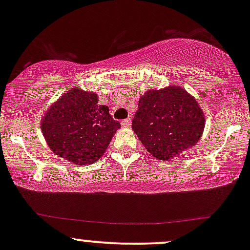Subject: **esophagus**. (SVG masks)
Masks as SVG:
<instances>
[{
	"label": "esophagus",
	"mask_w": 250,
	"mask_h": 250,
	"mask_svg": "<svg viewBox=\"0 0 250 250\" xmlns=\"http://www.w3.org/2000/svg\"><path fill=\"white\" fill-rule=\"evenodd\" d=\"M122 126H123V127H130V126H131V118H127V119L123 120Z\"/></svg>",
	"instance_id": "esophagus-1"
}]
</instances>
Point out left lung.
<instances>
[{
    "label": "left lung",
    "mask_w": 250,
    "mask_h": 250,
    "mask_svg": "<svg viewBox=\"0 0 250 250\" xmlns=\"http://www.w3.org/2000/svg\"><path fill=\"white\" fill-rule=\"evenodd\" d=\"M205 128L198 101L180 85L150 89L141 96L132 130L150 155L173 161L192 149Z\"/></svg>",
    "instance_id": "1"
}]
</instances>
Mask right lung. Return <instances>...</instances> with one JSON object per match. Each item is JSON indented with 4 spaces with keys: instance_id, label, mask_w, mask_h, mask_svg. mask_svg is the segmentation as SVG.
Masks as SVG:
<instances>
[{
    "instance_id": "obj_1",
    "label": "right lung",
    "mask_w": 250,
    "mask_h": 250,
    "mask_svg": "<svg viewBox=\"0 0 250 250\" xmlns=\"http://www.w3.org/2000/svg\"><path fill=\"white\" fill-rule=\"evenodd\" d=\"M98 94L70 88L42 118V133L58 157L77 166L92 165L106 152L120 124Z\"/></svg>"
}]
</instances>
